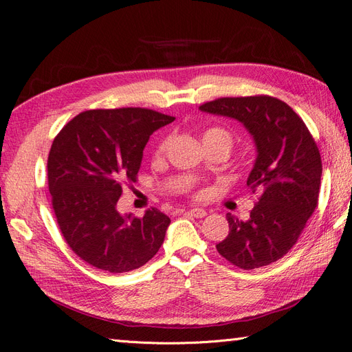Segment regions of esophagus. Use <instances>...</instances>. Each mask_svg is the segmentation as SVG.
<instances>
[{"label": "esophagus", "instance_id": "1", "mask_svg": "<svg viewBox=\"0 0 352 352\" xmlns=\"http://www.w3.org/2000/svg\"><path fill=\"white\" fill-rule=\"evenodd\" d=\"M189 216H192V217H197V219H201V217H204L206 214H207V211L204 210V208H190V210H188L186 211Z\"/></svg>", "mask_w": 352, "mask_h": 352}]
</instances>
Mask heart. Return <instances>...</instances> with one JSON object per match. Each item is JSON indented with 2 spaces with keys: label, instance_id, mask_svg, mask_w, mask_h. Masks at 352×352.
<instances>
[{
  "label": "heart",
  "instance_id": "heart-1",
  "mask_svg": "<svg viewBox=\"0 0 352 352\" xmlns=\"http://www.w3.org/2000/svg\"><path fill=\"white\" fill-rule=\"evenodd\" d=\"M202 141H204V145L212 144V142H223L228 146H232V136L225 129H220V127H211V129H207L204 132V135H202ZM168 144H170L168 136L162 138V140L157 142V145L154 148V153H153L154 157H157V158L163 157L167 151Z\"/></svg>",
  "mask_w": 352,
  "mask_h": 352
}]
</instances>
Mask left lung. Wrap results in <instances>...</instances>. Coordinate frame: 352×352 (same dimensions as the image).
<instances>
[{"label":"left lung","instance_id":"left-lung-1","mask_svg":"<svg viewBox=\"0 0 352 352\" xmlns=\"http://www.w3.org/2000/svg\"><path fill=\"white\" fill-rule=\"evenodd\" d=\"M199 109L243 123L258 153L247 180L258 201L248 220L226 216L229 235L216 245L219 254L243 270L280 260L318 204L322 158L313 135L289 105L270 95L217 98Z\"/></svg>","mask_w":352,"mask_h":352}]
</instances>
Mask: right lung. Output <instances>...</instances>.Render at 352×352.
<instances>
[{
  "mask_svg": "<svg viewBox=\"0 0 352 352\" xmlns=\"http://www.w3.org/2000/svg\"><path fill=\"white\" fill-rule=\"evenodd\" d=\"M175 120L150 109L87 110L63 127L48 155V189L61 235L92 267L124 273L150 261L170 219L157 208L120 214L122 188L138 180L150 136Z\"/></svg>",
  "mask_w": 352,
  "mask_h": 352,
  "instance_id": "right-lung-1",
  "label": "right lung"
}]
</instances>
